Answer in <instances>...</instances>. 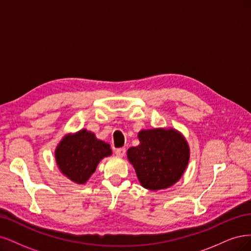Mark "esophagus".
Returning <instances> with one entry per match:
<instances>
[{"mask_svg":"<svg viewBox=\"0 0 251 251\" xmlns=\"http://www.w3.org/2000/svg\"><path fill=\"white\" fill-rule=\"evenodd\" d=\"M125 153H126V149L125 148H120L116 150V155L118 157H124L125 156Z\"/></svg>","mask_w":251,"mask_h":251,"instance_id":"34e87169","label":"esophagus"}]
</instances>
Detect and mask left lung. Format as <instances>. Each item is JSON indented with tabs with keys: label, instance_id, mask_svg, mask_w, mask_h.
Here are the masks:
<instances>
[{
	"label": "left lung",
	"instance_id": "obj_1",
	"mask_svg": "<svg viewBox=\"0 0 251 251\" xmlns=\"http://www.w3.org/2000/svg\"><path fill=\"white\" fill-rule=\"evenodd\" d=\"M140 145L127 150L142 187L151 191L172 187L183 175L190 160V147L174 128L143 129Z\"/></svg>",
	"mask_w": 251,
	"mask_h": 251
}]
</instances>
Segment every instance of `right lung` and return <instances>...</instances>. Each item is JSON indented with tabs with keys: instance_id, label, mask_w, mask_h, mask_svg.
<instances>
[{
	"instance_id": "1",
	"label": "right lung",
	"mask_w": 251,
	"mask_h": 251,
	"mask_svg": "<svg viewBox=\"0 0 251 251\" xmlns=\"http://www.w3.org/2000/svg\"><path fill=\"white\" fill-rule=\"evenodd\" d=\"M55 160L59 171L77 184L85 183L97 166L112 154L109 144L96 137L86 129L64 135L55 149Z\"/></svg>"
}]
</instances>
